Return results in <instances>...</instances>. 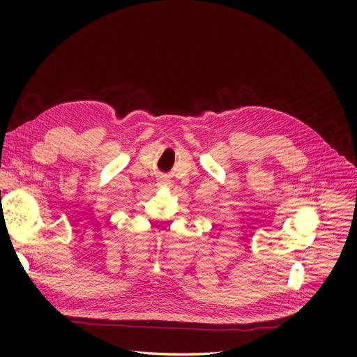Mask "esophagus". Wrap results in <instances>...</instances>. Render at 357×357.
<instances>
[{
	"instance_id": "1",
	"label": "esophagus",
	"mask_w": 357,
	"mask_h": 357,
	"mask_svg": "<svg viewBox=\"0 0 357 357\" xmlns=\"http://www.w3.org/2000/svg\"><path fill=\"white\" fill-rule=\"evenodd\" d=\"M158 185H160V186H167L168 185V180H165V178H159V183Z\"/></svg>"
}]
</instances>
